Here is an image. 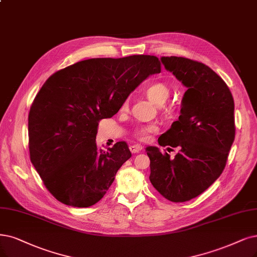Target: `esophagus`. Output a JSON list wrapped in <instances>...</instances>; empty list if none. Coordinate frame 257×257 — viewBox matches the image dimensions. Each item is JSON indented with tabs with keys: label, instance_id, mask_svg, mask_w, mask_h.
I'll return each mask as SVG.
<instances>
[{
	"label": "esophagus",
	"instance_id": "obj_1",
	"mask_svg": "<svg viewBox=\"0 0 257 257\" xmlns=\"http://www.w3.org/2000/svg\"><path fill=\"white\" fill-rule=\"evenodd\" d=\"M130 151L132 154H139L140 151L142 150V146L141 145H131L130 147Z\"/></svg>",
	"mask_w": 257,
	"mask_h": 257
}]
</instances>
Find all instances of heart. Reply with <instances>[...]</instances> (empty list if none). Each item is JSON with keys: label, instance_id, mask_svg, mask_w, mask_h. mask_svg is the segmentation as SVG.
<instances>
[{"label": "heart", "instance_id": "b5f03b06", "mask_svg": "<svg viewBox=\"0 0 257 257\" xmlns=\"http://www.w3.org/2000/svg\"><path fill=\"white\" fill-rule=\"evenodd\" d=\"M146 96L156 104H163L169 97V88L164 82L150 83L144 90ZM127 107V101L123 102L122 109ZM155 131V127H143L137 131V136L141 140H146L150 132Z\"/></svg>", "mask_w": 257, "mask_h": 257}]
</instances>
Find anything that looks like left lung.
I'll return each instance as SVG.
<instances>
[{
  "mask_svg": "<svg viewBox=\"0 0 257 257\" xmlns=\"http://www.w3.org/2000/svg\"><path fill=\"white\" fill-rule=\"evenodd\" d=\"M165 69L187 88L181 115L158 140L179 147L175 158L158 147L146 148L149 180L167 200L185 202L220 177L235 138L234 99L230 89L207 65L183 57H161Z\"/></svg>",
  "mask_w": 257,
  "mask_h": 257,
  "instance_id": "8db88e82",
  "label": "left lung"
}]
</instances>
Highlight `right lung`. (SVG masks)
<instances>
[{"label": "right lung", "instance_id": "obj_1", "mask_svg": "<svg viewBox=\"0 0 257 257\" xmlns=\"http://www.w3.org/2000/svg\"><path fill=\"white\" fill-rule=\"evenodd\" d=\"M160 72L156 56L92 58L44 82L28 115V146L33 165L57 200L88 207L107 193L131 153L125 142L99 149L98 121L116 114L140 83Z\"/></svg>", "mask_w": 257, "mask_h": 257}]
</instances>
